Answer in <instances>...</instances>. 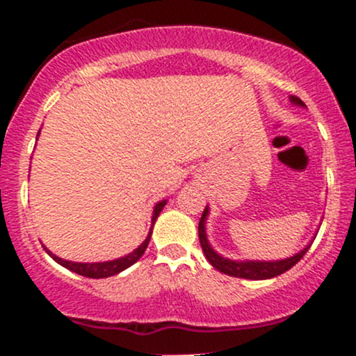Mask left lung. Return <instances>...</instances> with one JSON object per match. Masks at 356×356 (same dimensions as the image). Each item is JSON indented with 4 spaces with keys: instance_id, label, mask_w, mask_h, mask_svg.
<instances>
[{
    "instance_id": "obj_1",
    "label": "left lung",
    "mask_w": 356,
    "mask_h": 356,
    "mask_svg": "<svg viewBox=\"0 0 356 356\" xmlns=\"http://www.w3.org/2000/svg\"><path fill=\"white\" fill-rule=\"evenodd\" d=\"M291 103H294V105H300V106H305V103L301 102L300 98H296V96H291ZM207 217H208V207L204 208L203 215H201L200 218V225H198V236H200V245H201V250H203L204 257H207V260L210 261L211 265H213L215 268H217L218 272H222V274H227V275H232V277H243V279H253V281H261V279H272V277H277V275L284 274L286 270H289L291 267H294V265L298 264V261L301 260V258L305 257V253L308 251V245L307 248H303V250L300 251V253L293 254V257L289 258H284V260H275V261H258V260H245V261H236V260H231V258H225V257H220V254L217 253V251L213 250V248L210 246V243H208L207 239Z\"/></svg>"
}]
</instances>
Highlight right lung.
Instances as JSON below:
<instances>
[{
	"mask_svg": "<svg viewBox=\"0 0 356 356\" xmlns=\"http://www.w3.org/2000/svg\"><path fill=\"white\" fill-rule=\"evenodd\" d=\"M39 136V132H38ZM167 204V200L163 201H158L155 204V208H153V217H152V229H149L148 236H146L145 241L141 243L138 248H136L132 253L125 254V257H120L117 258V260H110V261H96V264H79V261H68V260H63V258L56 257V254H53L51 251L48 250V248L44 246L46 253L49 254V257L53 258V260L56 261V264H60L62 267L68 268V270L75 272V274L79 275H84V277H91V279H103V277H110V275H115L118 274V272L125 270V268H129L131 265H134L136 261L139 260V258L145 254L146 248L149 245V239H152V232H153V225H155L158 215H160V211L163 210V207Z\"/></svg>",
	"mask_w": 356,
	"mask_h": 356,
	"instance_id": "add662e5",
	"label": "right lung"
}]
</instances>
